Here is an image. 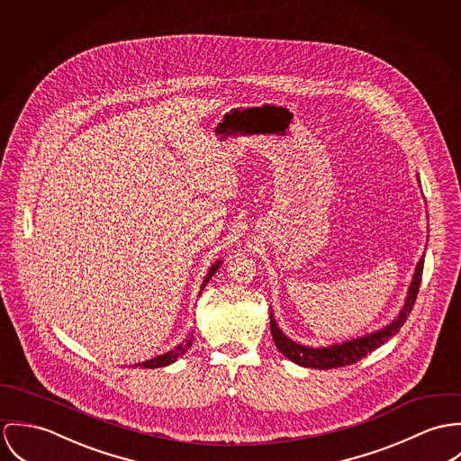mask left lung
Here are the masks:
<instances>
[{
  "mask_svg": "<svg viewBox=\"0 0 461 461\" xmlns=\"http://www.w3.org/2000/svg\"><path fill=\"white\" fill-rule=\"evenodd\" d=\"M422 267H424V255L420 256V259L415 265L411 281H410L409 292L405 297V304L400 309V312L396 314V318L387 323L385 327L367 332L364 336H358L354 339H347L343 343H334L329 347H306L301 345L294 339H290L277 325L274 312L270 311V332H272V339L276 343V348L285 356L290 358L292 362L303 366V367H314V369H332V367H343V366H350L354 362H357L362 357H366L367 354L375 352L376 348H380L385 341H389L391 338H394L400 329L403 327V323L407 321L411 307L415 304L417 299V292L420 286V277H422Z\"/></svg>",
  "mask_w": 461,
  "mask_h": 461,
  "instance_id": "left-lung-1",
  "label": "left lung"
}]
</instances>
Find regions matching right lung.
<instances>
[{"mask_svg": "<svg viewBox=\"0 0 461 461\" xmlns=\"http://www.w3.org/2000/svg\"><path fill=\"white\" fill-rule=\"evenodd\" d=\"M221 265H222V259H217L213 265H210V268H208V272H206L205 279H203V283H202V288H200V294H198V295H202L206 283L212 279V276L219 270ZM193 339H194V334H193V330H191V332L185 336V339H184L182 343H178L173 350H169V352H166V354H160V356H157V357L149 358V360H145V362H138V364H134V367H149V369H155V367L169 366V364L176 362L178 358L182 357V356L191 348Z\"/></svg>", "mask_w": 461, "mask_h": 461, "instance_id": "obj_1", "label": "right lung"}]
</instances>
